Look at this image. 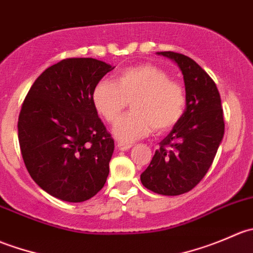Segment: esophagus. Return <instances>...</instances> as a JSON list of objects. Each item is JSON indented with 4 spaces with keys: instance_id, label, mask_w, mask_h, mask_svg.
Here are the masks:
<instances>
[{
    "instance_id": "1",
    "label": "esophagus",
    "mask_w": 253,
    "mask_h": 253,
    "mask_svg": "<svg viewBox=\"0 0 253 253\" xmlns=\"http://www.w3.org/2000/svg\"><path fill=\"white\" fill-rule=\"evenodd\" d=\"M116 147L119 148V149H121V150H128L129 148L132 147V145H131V144H128V143L117 142V143H116Z\"/></svg>"
}]
</instances>
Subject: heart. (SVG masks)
Masks as SVG:
<instances>
[{
  "label": "heart",
  "instance_id": "1",
  "mask_svg": "<svg viewBox=\"0 0 253 253\" xmlns=\"http://www.w3.org/2000/svg\"><path fill=\"white\" fill-rule=\"evenodd\" d=\"M91 101L108 124L116 122L132 101L133 112L115 125L114 134L122 142H133L153 128L159 134L171 131L185 115L187 94L182 84L171 81L165 71L147 63L124 68L115 81H99Z\"/></svg>",
  "mask_w": 253,
  "mask_h": 253
}]
</instances>
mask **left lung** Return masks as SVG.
<instances>
[{
  "instance_id": "left-lung-1",
  "label": "left lung",
  "mask_w": 253,
  "mask_h": 253,
  "mask_svg": "<svg viewBox=\"0 0 253 253\" xmlns=\"http://www.w3.org/2000/svg\"><path fill=\"white\" fill-rule=\"evenodd\" d=\"M158 55L171 58L180 67L187 106L182 120L159 143L141 181L158 195L178 196L196 187L208 172L225 125L220 94L208 73L182 53L162 51Z\"/></svg>"
}]
</instances>
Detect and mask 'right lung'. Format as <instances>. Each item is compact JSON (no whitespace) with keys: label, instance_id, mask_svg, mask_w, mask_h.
<instances>
[{"label":"right lung","instance_id":"obj_1","mask_svg":"<svg viewBox=\"0 0 253 253\" xmlns=\"http://www.w3.org/2000/svg\"><path fill=\"white\" fill-rule=\"evenodd\" d=\"M112 70L91 57L66 58L45 70L23 101L18 139L25 168L58 200L84 202L105 185L114 139L91 93Z\"/></svg>","mask_w":253,"mask_h":253}]
</instances>
